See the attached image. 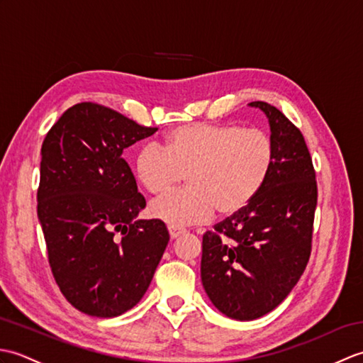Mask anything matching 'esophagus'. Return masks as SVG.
Returning <instances> with one entry per match:
<instances>
[{
  "label": "esophagus",
  "instance_id": "1",
  "mask_svg": "<svg viewBox=\"0 0 363 363\" xmlns=\"http://www.w3.org/2000/svg\"><path fill=\"white\" fill-rule=\"evenodd\" d=\"M168 233H169V237H172L174 240V238L181 237L184 233H186V230L181 229V228H176V226H168Z\"/></svg>",
  "mask_w": 363,
  "mask_h": 363
}]
</instances>
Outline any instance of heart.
<instances>
[{"label": "heart", "instance_id": "obj_1", "mask_svg": "<svg viewBox=\"0 0 363 363\" xmlns=\"http://www.w3.org/2000/svg\"><path fill=\"white\" fill-rule=\"evenodd\" d=\"M274 164V145L265 130L238 125H184L168 130L164 148L145 145L134 172L146 191L162 195L187 174V190L154 201L150 212L169 226L186 228L217 211L230 217L264 189Z\"/></svg>", "mask_w": 363, "mask_h": 363}]
</instances>
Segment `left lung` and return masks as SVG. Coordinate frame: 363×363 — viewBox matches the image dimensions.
<instances>
[{"instance_id": "obj_1", "label": "left lung", "mask_w": 363, "mask_h": 363, "mask_svg": "<svg viewBox=\"0 0 363 363\" xmlns=\"http://www.w3.org/2000/svg\"><path fill=\"white\" fill-rule=\"evenodd\" d=\"M274 164L264 189L243 211L203 237L201 281L226 317L251 321L276 309L304 273L311 256L317 181L301 130L264 101Z\"/></svg>"}]
</instances>
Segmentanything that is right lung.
<instances>
[{
    "label": "right lung",
    "mask_w": 363,
    "mask_h": 363,
    "mask_svg": "<svg viewBox=\"0 0 363 363\" xmlns=\"http://www.w3.org/2000/svg\"><path fill=\"white\" fill-rule=\"evenodd\" d=\"M109 107L79 103L46 134L37 215L51 272L76 309L98 318L128 312L148 290L169 235L145 209L123 151L156 133Z\"/></svg>",
    "instance_id": "1"
}]
</instances>
